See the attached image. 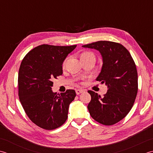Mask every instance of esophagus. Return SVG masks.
I'll return each mask as SVG.
<instances>
[{"label": "esophagus", "mask_w": 153, "mask_h": 153, "mask_svg": "<svg viewBox=\"0 0 153 153\" xmlns=\"http://www.w3.org/2000/svg\"><path fill=\"white\" fill-rule=\"evenodd\" d=\"M83 92H85V90H82V89H77V90H76V94L77 95L81 94V93H82Z\"/></svg>", "instance_id": "34e87169"}]
</instances>
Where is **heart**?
Listing matches in <instances>:
<instances>
[{"mask_svg":"<svg viewBox=\"0 0 153 153\" xmlns=\"http://www.w3.org/2000/svg\"><path fill=\"white\" fill-rule=\"evenodd\" d=\"M93 55L92 53H90V52H85V53H83L81 55V56H80V57H85V56H87V55ZM65 62H64V64H65Z\"/></svg>","mask_w":153,"mask_h":153,"instance_id":"heart-1","label":"heart"}]
</instances>
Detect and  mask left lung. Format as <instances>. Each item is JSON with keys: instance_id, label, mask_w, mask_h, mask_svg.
<instances>
[{"instance_id": "1", "label": "left lung", "mask_w": 153, "mask_h": 153, "mask_svg": "<svg viewBox=\"0 0 153 153\" xmlns=\"http://www.w3.org/2000/svg\"><path fill=\"white\" fill-rule=\"evenodd\" d=\"M98 50L103 65L96 80L105 84L108 92L103 97L92 90L88 109L98 123L111 126L123 120L133 105L138 91V76L135 62L120 43L99 41L82 45Z\"/></svg>"}]
</instances>
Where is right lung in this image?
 <instances>
[{"label": "right lung", "instance_id": "right-lung-1", "mask_svg": "<svg viewBox=\"0 0 153 153\" xmlns=\"http://www.w3.org/2000/svg\"><path fill=\"white\" fill-rule=\"evenodd\" d=\"M76 47L41 45L27 53L22 61L18 79L20 101L30 120L41 128L55 129L67 119L76 92H53L52 80L63 74V61Z\"/></svg>", "mask_w": 153, "mask_h": 153}]
</instances>
